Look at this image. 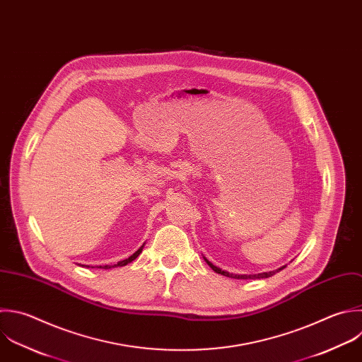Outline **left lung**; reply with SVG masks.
Listing matches in <instances>:
<instances>
[{
    "mask_svg": "<svg viewBox=\"0 0 362 362\" xmlns=\"http://www.w3.org/2000/svg\"><path fill=\"white\" fill-rule=\"evenodd\" d=\"M204 259H205V257H204ZM205 262L208 263V266H209L214 272H216V273H219V274H222V276L232 277V279H243V280H246V279H266V277H270V276L276 274V273H277V272H280L283 267H286V266H283V267H280V269H277V270L266 272V273H257V274H233V273H229V272H225V270H222V269L216 267L215 264H212V263H211L209 260H206V259H205Z\"/></svg>",
    "mask_w": 362,
    "mask_h": 362,
    "instance_id": "1",
    "label": "left lung"
}]
</instances>
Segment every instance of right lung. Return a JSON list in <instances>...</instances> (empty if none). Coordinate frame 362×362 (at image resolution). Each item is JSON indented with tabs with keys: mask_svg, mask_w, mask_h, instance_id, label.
I'll return each instance as SVG.
<instances>
[{
	"mask_svg": "<svg viewBox=\"0 0 362 362\" xmlns=\"http://www.w3.org/2000/svg\"><path fill=\"white\" fill-rule=\"evenodd\" d=\"M143 247H144V246H141V247H140V249H139L136 253H133V255H132L129 259H124V260H122V262H117V264H106V266H99V267H100V269H102V267H103V269H110V267H117V266H126L127 263L133 262V260H134V259H136V257H137V256L141 253Z\"/></svg>",
	"mask_w": 362,
	"mask_h": 362,
	"instance_id": "1",
	"label": "right lung"
}]
</instances>
